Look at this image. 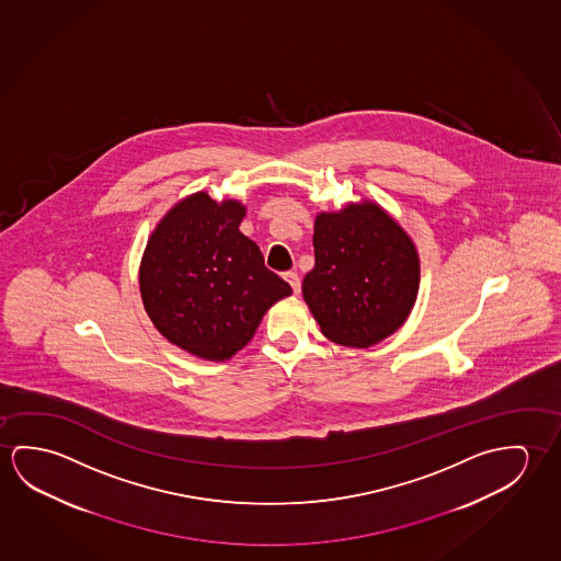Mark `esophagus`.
<instances>
[{"label":"esophagus","instance_id":"esophagus-1","mask_svg":"<svg viewBox=\"0 0 561 561\" xmlns=\"http://www.w3.org/2000/svg\"><path fill=\"white\" fill-rule=\"evenodd\" d=\"M285 280L288 285L293 286L294 294H300V276L290 271V273H285Z\"/></svg>","mask_w":561,"mask_h":561}]
</instances>
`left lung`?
Segmentation results:
<instances>
[{
  "label": "left lung",
  "instance_id": "obj_1",
  "mask_svg": "<svg viewBox=\"0 0 561 561\" xmlns=\"http://www.w3.org/2000/svg\"><path fill=\"white\" fill-rule=\"evenodd\" d=\"M313 253L302 296L330 341L373 347L410 318L421 280L417 248L378 203L318 214Z\"/></svg>",
  "mask_w": 561,
  "mask_h": 561
}]
</instances>
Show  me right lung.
<instances>
[{
	"label": "right lung",
	"mask_w": 561,
	"mask_h": 561,
	"mask_svg": "<svg viewBox=\"0 0 561 561\" xmlns=\"http://www.w3.org/2000/svg\"><path fill=\"white\" fill-rule=\"evenodd\" d=\"M245 206L205 191L185 196L151 231L140 294L153 328L203 360L224 363L250 343L273 304L293 294L240 231Z\"/></svg>",
	"instance_id": "right-lung-1"
}]
</instances>
